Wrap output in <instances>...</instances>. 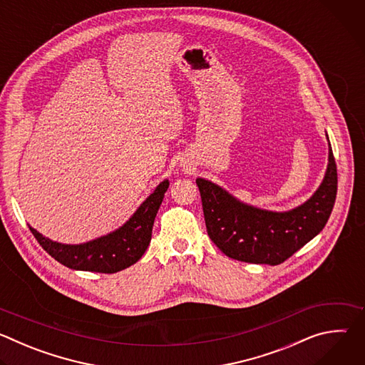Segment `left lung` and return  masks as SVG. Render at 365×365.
<instances>
[{"label": "left lung", "mask_w": 365, "mask_h": 365, "mask_svg": "<svg viewBox=\"0 0 365 365\" xmlns=\"http://www.w3.org/2000/svg\"><path fill=\"white\" fill-rule=\"evenodd\" d=\"M328 145L322 183L306 202L284 212L241 202L220 185L197 178L206 231L214 244L238 262L277 266L315 238L327 225L336 197V165Z\"/></svg>", "instance_id": "1"}]
</instances>
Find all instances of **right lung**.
Listing matches in <instances>:
<instances>
[{
	"label": "right lung",
	"instance_id": "add662e5",
	"mask_svg": "<svg viewBox=\"0 0 365 365\" xmlns=\"http://www.w3.org/2000/svg\"><path fill=\"white\" fill-rule=\"evenodd\" d=\"M168 187L169 180L165 179L145 197L124 225L88 242L62 244L41 235L30 225L29 228L38 244L61 264L81 272L117 273L137 263L145 252L151 241L154 218Z\"/></svg>",
	"mask_w": 365,
	"mask_h": 365
}]
</instances>
